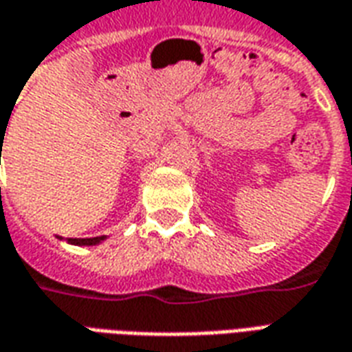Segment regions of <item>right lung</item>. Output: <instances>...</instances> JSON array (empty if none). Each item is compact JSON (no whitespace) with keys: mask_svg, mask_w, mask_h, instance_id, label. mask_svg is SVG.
Here are the masks:
<instances>
[{"mask_svg":"<svg viewBox=\"0 0 352 352\" xmlns=\"http://www.w3.org/2000/svg\"><path fill=\"white\" fill-rule=\"evenodd\" d=\"M101 239H103V237H85V239L73 237V239H67V241L73 245H96V243H100Z\"/></svg>","mask_w":352,"mask_h":352,"instance_id":"right-lung-1","label":"right lung"}]
</instances>
